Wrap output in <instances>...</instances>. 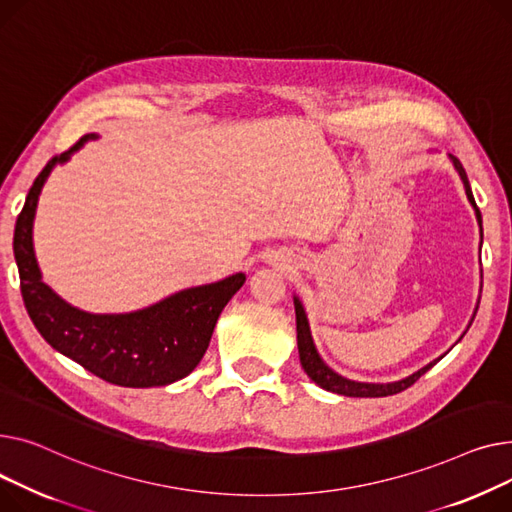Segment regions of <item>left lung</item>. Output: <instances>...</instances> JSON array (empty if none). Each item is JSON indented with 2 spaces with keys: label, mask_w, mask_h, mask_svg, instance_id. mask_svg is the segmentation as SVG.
<instances>
[{
  "label": "left lung",
  "mask_w": 512,
  "mask_h": 512,
  "mask_svg": "<svg viewBox=\"0 0 512 512\" xmlns=\"http://www.w3.org/2000/svg\"><path fill=\"white\" fill-rule=\"evenodd\" d=\"M450 161H453L455 169L459 171L461 179H463V186H465V192H467V198L469 202L473 204L475 208V215H477V221L479 225H482V213H479V208L475 204V198H473V192H471V186H469V179H467V173L463 169V165L459 163L457 157H450ZM293 304H295V322H297V349H299V362H302V368L304 372L324 390H330V393H337V395H345V397H388V395H397L401 393V390L409 388L413 382L419 380V376H424L432 366H436L440 359L444 355H440L438 359H434V362H430L428 366H424L422 370L413 372L411 376L403 378V380H397V382H386V384H378V382H355V380H349V378H343L341 374H337L335 370H330L324 362L322 357L318 355L316 347H314V341H312V335H310V324H308V318H306V312H304V306L302 302H299L297 297H293ZM477 312V310H475ZM473 322V318H471Z\"/></svg>",
  "instance_id": "obj_1"
}]
</instances>
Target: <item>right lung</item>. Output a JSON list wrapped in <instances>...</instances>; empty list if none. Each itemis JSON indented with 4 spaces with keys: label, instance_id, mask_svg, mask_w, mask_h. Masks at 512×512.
I'll return each instance as SVG.
<instances>
[{
    "label": "right lung",
    "instance_id": "obj_1",
    "mask_svg": "<svg viewBox=\"0 0 512 512\" xmlns=\"http://www.w3.org/2000/svg\"><path fill=\"white\" fill-rule=\"evenodd\" d=\"M93 138L97 136H82L43 167L16 219L14 258L24 306L41 337L55 351L105 382L130 388L165 386L182 380L200 364L223 308L246 283V275L235 273L217 283L177 291L159 304L128 314L82 312L55 295L41 281L33 250L35 210L51 169L66 163Z\"/></svg>",
    "mask_w": 512,
    "mask_h": 512
}]
</instances>
